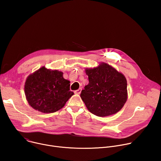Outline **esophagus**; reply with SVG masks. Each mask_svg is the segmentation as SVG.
<instances>
[{
	"label": "esophagus",
	"instance_id": "34e87169",
	"mask_svg": "<svg viewBox=\"0 0 161 161\" xmlns=\"http://www.w3.org/2000/svg\"><path fill=\"white\" fill-rule=\"evenodd\" d=\"M81 88H80L79 89H78L77 90H75V93L76 94H80V93H81Z\"/></svg>",
	"mask_w": 161,
	"mask_h": 161
}]
</instances>
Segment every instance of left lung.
<instances>
[{
  "mask_svg": "<svg viewBox=\"0 0 161 161\" xmlns=\"http://www.w3.org/2000/svg\"><path fill=\"white\" fill-rule=\"evenodd\" d=\"M89 83L80 97L90 112L107 117L119 111L127 99V80L122 73L108 64L86 69Z\"/></svg>",
  "mask_w": 161,
  "mask_h": 161,
  "instance_id": "1",
  "label": "left lung"
}]
</instances>
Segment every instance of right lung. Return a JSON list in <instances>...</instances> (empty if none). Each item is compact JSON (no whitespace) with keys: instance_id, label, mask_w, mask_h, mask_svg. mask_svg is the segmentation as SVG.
Segmentation results:
<instances>
[{"instance_id":"right-lung-1","label":"right lung","mask_w":161,"mask_h":161,"mask_svg":"<svg viewBox=\"0 0 161 161\" xmlns=\"http://www.w3.org/2000/svg\"><path fill=\"white\" fill-rule=\"evenodd\" d=\"M24 89L29 105L44 113L60 109L74 94L70 91V81L63 78L62 72L45 67L28 76Z\"/></svg>"}]
</instances>
